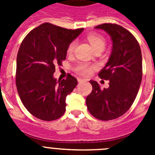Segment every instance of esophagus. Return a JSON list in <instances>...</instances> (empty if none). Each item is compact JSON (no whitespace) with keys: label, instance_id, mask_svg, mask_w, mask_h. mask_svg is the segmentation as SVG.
<instances>
[{"label":"esophagus","instance_id":"34e87169","mask_svg":"<svg viewBox=\"0 0 155 155\" xmlns=\"http://www.w3.org/2000/svg\"><path fill=\"white\" fill-rule=\"evenodd\" d=\"M84 79H83V78H78V81L79 82V83H80V82H82V81H84Z\"/></svg>","mask_w":155,"mask_h":155}]
</instances>
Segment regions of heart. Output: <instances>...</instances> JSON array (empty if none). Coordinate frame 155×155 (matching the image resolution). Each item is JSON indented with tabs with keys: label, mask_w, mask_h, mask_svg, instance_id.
<instances>
[{
	"label": "heart",
	"mask_w": 155,
	"mask_h": 155,
	"mask_svg": "<svg viewBox=\"0 0 155 155\" xmlns=\"http://www.w3.org/2000/svg\"><path fill=\"white\" fill-rule=\"evenodd\" d=\"M87 39L89 41L90 44L92 46L94 51L98 50V49H100V48H103V49L105 48V41L103 37L101 36V35H97V34H90V35H87ZM75 46H76V42L75 41L71 42L69 46H68L67 53L68 54H71V53H73ZM92 69L93 68L91 66L84 64V63H81L77 67V71H78L80 74L84 75H88L89 74H91Z\"/></svg>",
	"instance_id": "b5f03b06"
}]
</instances>
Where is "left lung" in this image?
Returning <instances> with one entry per match:
<instances>
[{"label": "left lung", "instance_id": "1", "mask_svg": "<svg viewBox=\"0 0 155 155\" xmlns=\"http://www.w3.org/2000/svg\"><path fill=\"white\" fill-rule=\"evenodd\" d=\"M95 28L104 30L113 42L109 61L98 74L109 81V87L101 89L97 81H90L92 91L86 105L94 117L106 121L123 116L134 103L142 80V55L137 40L124 27L105 23Z\"/></svg>", "mask_w": 155, "mask_h": 155}]
</instances>
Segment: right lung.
I'll return each mask as SVG.
<instances>
[{"label":"right lung","mask_w":155,"mask_h":155,"mask_svg":"<svg viewBox=\"0 0 155 155\" xmlns=\"http://www.w3.org/2000/svg\"><path fill=\"white\" fill-rule=\"evenodd\" d=\"M83 30L43 23L23 39L17 56L16 86L24 106L36 118L51 121L65 113L66 97L78 81L71 74L57 81L55 65H62L68 46Z\"/></svg>","instance_id":"1"}]
</instances>
